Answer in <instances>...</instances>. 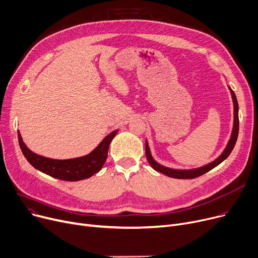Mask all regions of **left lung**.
<instances>
[{
    "label": "left lung",
    "instance_id": "obj_1",
    "mask_svg": "<svg viewBox=\"0 0 258 258\" xmlns=\"http://www.w3.org/2000/svg\"><path fill=\"white\" fill-rule=\"evenodd\" d=\"M230 93H231V98H232V102H233V127H232V131H231V135L230 139L227 143V146L225 147L223 152L213 161H210L207 164H204L202 166H199V168H195V169H173V168H169V166H165L160 164L159 162H157L152 154H151V150L149 147V143L146 140V156L147 159L150 163V165L152 168L159 172L162 173L164 175H166L168 177L171 178H176V179H192L196 177H199L207 172H209L210 170H213L214 168H216L217 165H219L221 162H223L227 157H228L231 153V151L233 150L236 140H237V135H238V104H237V100H236V96L234 94L233 90L231 89L230 86H228Z\"/></svg>",
    "mask_w": 258,
    "mask_h": 258
}]
</instances>
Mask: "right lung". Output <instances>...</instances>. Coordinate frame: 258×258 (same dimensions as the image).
<instances>
[{
  "mask_svg": "<svg viewBox=\"0 0 258 258\" xmlns=\"http://www.w3.org/2000/svg\"><path fill=\"white\" fill-rule=\"evenodd\" d=\"M117 131L118 129L105 136L89 154L72 159H52L37 155L25 145L20 131H18V136L24 156L36 170L60 180L79 181L92 177L102 169L107 158L109 145Z\"/></svg>",
  "mask_w": 258,
  "mask_h": 258,
  "instance_id": "add662e5",
  "label": "right lung"
}]
</instances>
